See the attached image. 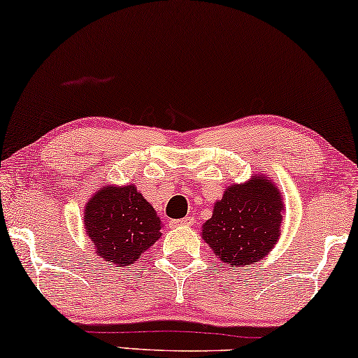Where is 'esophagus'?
<instances>
[{
    "instance_id": "obj_1",
    "label": "esophagus",
    "mask_w": 358,
    "mask_h": 358,
    "mask_svg": "<svg viewBox=\"0 0 358 358\" xmlns=\"http://www.w3.org/2000/svg\"><path fill=\"white\" fill-rule=\"evenodd\" d=\"M194 223V217H185V218H180V220H173L171 224H173L174 228H179V227H190V224Z\"/></svg>"
}]
</instances>
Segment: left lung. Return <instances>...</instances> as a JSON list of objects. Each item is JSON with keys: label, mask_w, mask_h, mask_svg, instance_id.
Wrapping results in <instances>:
<instances>
[{"label": "left lung", "mask_w": 358, "mask_h": 358, "mask_svg": "<svg viewBox=\"0 0 358 358\" xmlns=\"http://www.w3.org/2000/svg\"><path fill=\"white\" fill-rule=\"evenodd\" d=\"M282 199L272 182L256 178L234 184L215 203L202 236L220 261L229 267H249L271 251L280 234Z\"/></svg>", "instance_id": "8db88e82"}]
</instances>
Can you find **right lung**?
I'll list each match as a JSON object with an SVG mask.
<instances>
[{"mask_svg": "<svg viewBox=\"0 0 358 358\" xmlns=\"http://www.w3.org/2000/svg\"><path fill=\"white\" fill-rule=\"evenodd\" d=\"M86 233L109 264L134 262L161 236L155 208L135 185L104 187L86 205Z\"/></svg>", "mask_w": 358, "mask_h": 358, "instance_id": "right-lung-1", "label": "right lung"}]
</instances>
